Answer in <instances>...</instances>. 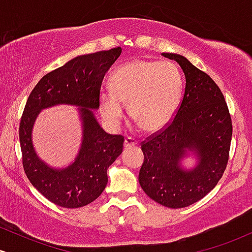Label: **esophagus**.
Instances as JSON below:
<instances>
[{"mask_svg":"<svg viewBox=\"0 0 252 252\" xmlns=\"http://www.w3.org/2000/svg\"><path fill=\"white\" fill-rule=\"evenodd\" d=\"M136 144H137V141H136L134 137H131V136H126V141H124V147H126V148L136 146Z\"/></svg>","mask_w":252,"mask_h":252,"instance_id":"obj_1","label":"esophagus"}]
</instances>
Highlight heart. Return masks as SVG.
Wrapping results in <instances>:
<instances>
[{
    "label": "heart",
    "instance_id": "heart-1",
    "mask_svg": "<svg viewBox=\"0 0 252 252\" xmlns=\"http://www.w3.org/2000/svg\"><path fill=\"white\" fill-rule=\"evenodd\" d=\"M111 92L99 94L100 114L117 126L129 104L130 117L146 131H158L175 116L182 96V77L168 60L136 59L123 63L110 77Z\"/></svg>",
    "mask_w": 252,
    "mask_h": 252
}]
</instances>
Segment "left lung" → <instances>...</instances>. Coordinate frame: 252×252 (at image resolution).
Segmentation results:
<instances>
[{
    "label": "left lung",
    "mask_w": 252,
    "mask_h": 252,
    "mask_svg": "<svg viewBox=\"0 0 252 252\" xmlns=\"http://www.w3.org/2000/svg\"><path fill=\"white\" fill-rule=\"evenodd\" d=\"M162 56L180 65L186 86L173 121L141 144L144 161L138 181L154 201L182 209L204 198L221 179L232 122L220 89L209 74L180 54ZM189 151L194 152L198 161L194 169L184 170L180 162Z\"/></svg>",
    "instance_id": "left-lung-1"
}]
</instances>
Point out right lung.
<instances>
[{
    "mask_svg": "<svg viewBox=\"0 0 252 252\" xmlns=\"http://www.w3.org/2000/svg\"><path fill=\"white\" fill-rule=\"evenodd\" d=\"M121 53L122 48L116 47L74 58L43 76L26 103L19 129L25 173L31 184L58 206L78 209L96 200L108 184L106 170L123 152V136L106 134L92 111L99 108L103 78ZM59 103L79 106L83 126L76 160L62 170L39 159L31 141L39 111Z\"/></svg>",
    "mask_w": 252,
    "mask_h": 252,
    "instance_id": "1",
    "label": "right lung"
}]
</instances>
